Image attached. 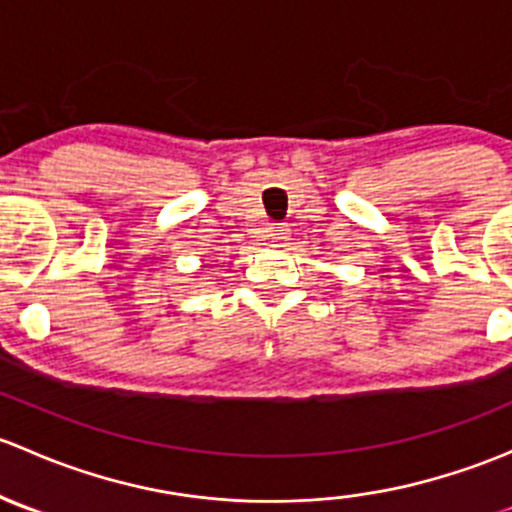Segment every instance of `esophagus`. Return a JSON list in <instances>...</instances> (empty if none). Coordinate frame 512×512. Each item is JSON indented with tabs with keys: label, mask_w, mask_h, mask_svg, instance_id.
Returning <instances> with one entry per match:
<instances>
[{
	"label": "esophagus",
	"mask_w": 512,
	"mask_h": 512,
	"mask_svg": "<svg viewBox=\"0 0 512 512\" xmlns=\"http://www.w3.org/2000/svg\"><path fill=\"white\" fill-rule=\"evenodd\" d=\"M270 240L275 242V245H282V242L289 240V230H287V227H275V230H272V235H270Z\"/></svg>",
	"instance_id": "obj_1"
}]
</instances>
